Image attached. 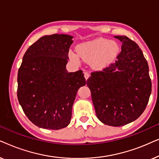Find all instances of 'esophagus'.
<instances>
[{"instance_id":"esophagus-1","label":"esophagus","mask_w":159,"mask_h":159,"mask_svg":"<svg viewBox=\"0 0 159 159\" xmlns=\"http://www.w3.org/2000/svg\"><path fill=\"white\" fill-rule=\"evenodd\" d=\"M84 78H85V80H87L89 78V77H90V75H89V73L88 72V71H85V72H84Z\"/></svg>"}]
</instances>
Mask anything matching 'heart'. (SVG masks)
I'll return each mask as SVG.
<instances>
[{"instance_id":"obj_1","label":"heart","mask_w":159,"mask_h":159,"mask_svg":"<svg viewBox=\"0 0 159 159\" xmlns=\"http://www.w3.org/2000/svg\"><path fill=\"white\" fill-rule=\"evenodd\" d=\"M79 56L87 62H93L95 69H103L111 64L118 55L119 47L114 41L106 38H97L82 43L77 47ZM71 58L78 60L77 54L71 53Z\"/></svg>"}]
</instances>
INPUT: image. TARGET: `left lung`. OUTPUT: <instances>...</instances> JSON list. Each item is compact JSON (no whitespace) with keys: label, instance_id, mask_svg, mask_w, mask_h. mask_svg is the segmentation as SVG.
Segmentation results:
<instances>
[{"label":"left lung","instance_id":"8db88e82","mask_svg":"<svg viewBox=\"0 0 159 159\" xmlns=\"http://www.w3.org/2000/svg\"><path fill=\"white\" fill-rule=\"evenodd\" d=\"M122 43L117 60L101 71L91 73V91L98 119L120 127L136 120L144 111L151 93L146 59L138 45L127 36H114Z\"/></svg>","mask_w":159,"mask_h":159}]
</instances>
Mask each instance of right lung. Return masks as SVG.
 Returning a JSON list of instances; mask_svg holds the SVG:
<instances>
[{"label": "right lung", "mask_w": 159, "mask_h": 159, "mask_svg": "<svg viewBox=\"0 0 159 159\" xmlns=\"http://www.w3.org/2000/svg\"><path fill=\"white\" fill-rule=\"evenodd\" d=\"M72 38L64 34L43 36L23 56L17 97L26 116L38 127H67L77 90L86 84L82 71L66 69Z\"/></svg>", "instance_id": "1"}]
</instances>
